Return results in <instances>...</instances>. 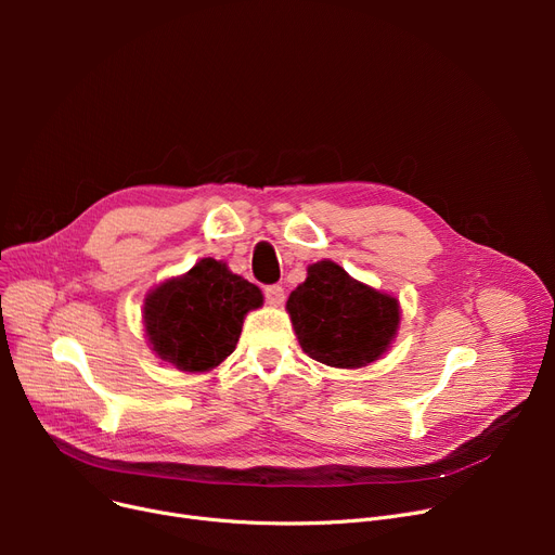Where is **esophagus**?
I'll use <instances>...</instances> for the list:
<instances>
[{"mask_svg":"<svg viewBox=\"0 0 555 555\" xmlns=\"http://www.w3.org/2000/svg\"><path fill=\"white\" fill-rule=\"evenodd\" d=\"M266 301L270 304V306H283V301H285V293H283V287L281 285H268L266 287Z\"/></svg>","mask_w":555,"mask_h":555,"instance_id":"1","label":"esophagus"}]
</instances>
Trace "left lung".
<instances>
[{"instance_id":"left-lung-1","label":"left lung","mask_w":555,"mask_h":555,"mask_svg":"<svg viewBox=\"0 0 555 555\" xmlns=\"http://www.w3.org/2000/svg\"><path fill=\"white\" fill-rule=\"evenodd\" d=\"M285 310L304 353L335 369L380 360L400 324L396 297L348 276L333 260L308 266L306 281L293 289Z\"/></svg>"}]
</instances>
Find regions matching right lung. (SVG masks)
<instances>
[{"label":"right lung","instance_id":"add662e5","mask_svg":"<svg viewBox=\"0 0 555 555\" xmlns=\"http://www.w3.org/2000/svg\"><path fill=\"white\" fill-rule=\"evenodd\" d=\"M262 306V293L227 262L202 258L159 283L143 301V326L153 351L186 373L216 369L238 344L243 319Z\"/></svg>","mask_w":555,"mask_h":555}]
</instances>
